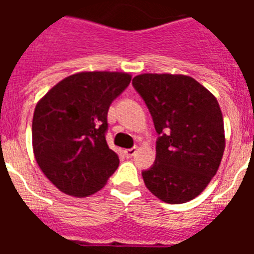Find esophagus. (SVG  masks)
<instances>
[{
  "mask_svg": "<svg viewBox=\"0 0 254 254\" xmlns=\"http://www.w3.org/2000/svg\"><path fill=\"white\" fill-rule=\"evenodd\" d=\"M135 153H137V147H130V149H127V150L124 151V154L127 158H131V157H134Z\"/></svg>",
  "mask_w": 254,
  "mask_h": 254,
  "instance_id": "obj_1",
  "label": "esophagus"
}]
</instances>
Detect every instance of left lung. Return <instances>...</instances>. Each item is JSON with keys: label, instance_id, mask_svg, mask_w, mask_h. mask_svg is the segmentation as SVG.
Returning <instances> with one entry per match:
<instances>
[{"label": "left lung", "instance_id": "1", "mask_svg": "<svg viewBox=\"0 0 254 254\" xmlns=\"http://www.w3.org/2000/svg\"><path fill=\"white\" fill-rule=\"evenodd\" d=\"M158 133L155 161L142 178L151 193L170 204L192 200L216 174L225 147L220 107L195 79L143 73L131 81Z\"/></svg>", "mask_w": 254, "mask_h": 254}]
</instances>
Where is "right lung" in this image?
I'll return each mask as SVG.
<instances>
[{"instance_id":"add662e5","label":"right lung","mask_w":254,"mask_h":254,"mask_svg":"<svg viewBox=\"0 0 254 254\" xmlns=\"http://www.w3.org/2000/svg\"><path fill=\"white\" fill-rule=\"evenodd\" d=\"M121 72H80L65 77L37 104L33 149L38 166L64 193L87 196L119 167L105 139L108 111L130 83Z\"/></svg>"}]
</instances>
